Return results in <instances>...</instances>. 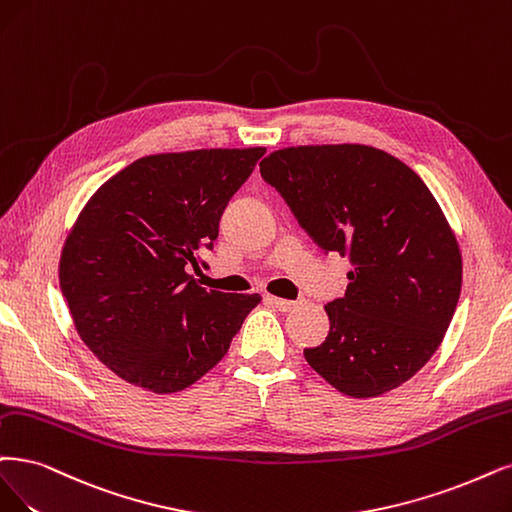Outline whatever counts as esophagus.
<instances>
[{
  "mask_svg": "<svg viewBox=\"0 0 512 512\" xmlns=\"http://www.w3.org/2000/svg\"><path fill=\"white\" fill-rule=\"evenodd\" d=\"M266 299L270 301L274 308H278L280 312H289V310L295 308V301H289V299H280V297H274V295H268Z\"/></svg>",
  "mask_w": 512,
  "mask_h": 512,
  "instance_id": "obj_1",
  "label": "esophagus"
}]
</instances>
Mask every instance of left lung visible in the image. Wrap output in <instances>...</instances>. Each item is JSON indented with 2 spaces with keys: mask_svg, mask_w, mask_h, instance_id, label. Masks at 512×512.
Segmentation results:
<instances>
[{
  "mask_svg": "<svg viewBox=\"0 0 512 512\" xmlns=\"http://www.w3.org/2000/svg\"><path fill=\"white\" fill-rule=\"evenodd\" d=\"M261 177L325 253L348 255L346 295L308 365L354 399L399 388L441 346L462 289L456 234L426 183L369 145H299L263 158Z\"/></svg>",
  "mask_w": 512,
  "mask_h": 512,
  "instance_id": "left-lung-1",
  "label": "left lung"
}]
</instances>
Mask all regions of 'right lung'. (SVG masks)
<instances>
[{
  "label": "right lung",
  "instance_id": "right-lung-1",
  "mask_svg": "<svg viewBox=\"0 0 512 512\" xmlns=\"http://www.w3.org/2000/svg\"><path fill=\"white\" fill-rule=\"evenodd\" d=\"M263 147L194 149L128 164L82 208L59 280L82 342L99 361L156 394L211 371L261 297L206 291L187 274L213 249L227 202Z\"/></svg>",
  "mask_w": 512,
  "mask_h": 512
}]
</instances>
